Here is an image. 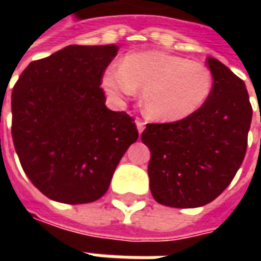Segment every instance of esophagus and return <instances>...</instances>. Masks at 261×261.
<instances>
[{
    "label": "esophagus",
    "mask_w": 261,
    "mask_h": 261,
    "mask_svg": "<svg viewBox=\"0 0 261 261\" xmlns=\"http://www.w3.org/2000/svg\"><path fill=\"white\" fill-rule=\"evenodd\" d=\"M136 124H137V128H138V133H142V131H144V128H145V121L141 119H137Z\"/></svg>",
    "instance_id": "esophagus-1"
}]
</instances>
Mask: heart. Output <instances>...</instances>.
Returning a JSON list of instances; mask_svg holds the SVG:
<instances>
[{"mask_svg":"<svg viewBox=\"0 0 261 261\" xmlns=\"http://www.w3.org/2000/svg\"><path fill=\"white\" fill-rule=\"evenodd\" d=\"M103 86L117 99L133 96L142 88V106L158 121L187 119L205 105L214 76L207 65L164 51L127 54L121 65H110Z\"/></svg>","mask_w":261,"mask_h":261,"instance_id":"heart-1","label":"heart"}]
</instances>
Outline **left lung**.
Returning <instances> with one entry per match:
<instances>
[{
    "instance_id": "1",
    "label": "left lung",
    "mask_w": 261,
    "mask_h": 261,
    "mask_svg": "<svg viewBox=\"0 0 261 261\" xmlns=\"http://www.w3.org/2000/svg\"><path fill=\"white\" fill-rule=\"evenodd\" d=\"M214 76L205 105L187 119L149 123L141 141L149 148V189L166 207L205 205L229 186L245 159L253 109L245 82L208 57Z\"/></svg>"
}]
</instances>
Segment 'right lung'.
<instances>
[{"label":"right lung","mask_w":261,"mask_h":261,"mask_svg":"<svg viewBox=\"0 0 261 261\" xmlns=\"http://www.w3.org/2000/svg\"><path fill=\"white\" fill-rule=\"evenodd\" d=\"M117 48L68 46L32 61L12 89L15 151L33 186L54 201L99 200L138 138L134 117L109 110L100 88Z\"/></svg>","instance_id":"add662e5"}]
</instances>
